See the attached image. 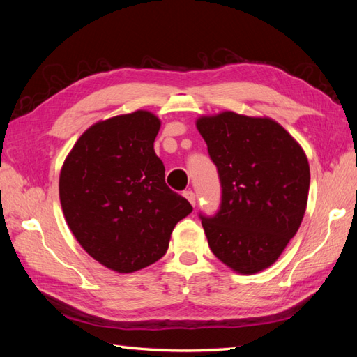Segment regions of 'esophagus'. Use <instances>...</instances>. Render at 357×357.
I'll list each match as a JSON object with an SVG mask.
<instances>
[{
	"mask_svg": "<svg viewBox=\"0 0 357 357\" xmlns=\"http://www.w3.org/2000/svg\"><path fill=\"white\" fill-rule=\"evenodd\" d=\"M184 196L187 198V201L192 204L193 207L196 206V195H195L192 190H187V192H184Z\"/></svg>",
	"mask_w": 357,
	"mask_h": 357,
	"instance_id": "1",
	"label": "esophagus"
}]
</instances>
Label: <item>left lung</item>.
Segmentation results:
<instances>
[{"label":"left lung","instance_id":"left-lung-1","mask_svg":"<svg viewBox=\"0 0 357 357\" xmlns=\"http://www.w3.org/2000/svg\"><path fill=\"white\" fill-rule=\"evenodd\" d=\"M196 127L222 187L218 213L201 215L211 252L241 275L268 268L298 233L305 213V151L267 116L225 110L198 118Z\"/></svg>","mask_w":357,"mask_h":357}]
</instances>
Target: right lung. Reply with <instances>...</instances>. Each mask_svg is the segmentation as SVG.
<instances>
[{"label": "right lung", "instance_id": "right-lung-1", "mask_svg": "<svg viewBox=\"0 0 357 357\" xmlns=\"http://www.w3.org/2000/svg\"><path fill=\"white\" fill-rule=\"evenodd\" d=\"M161 121L136 110L98 121L75 142L59 173V201L79 245L116 273L156 262L193 207L165 184L153 142Z\"/></svg>", "mask_w": 357, "mask_h": 357}]
</instances>
